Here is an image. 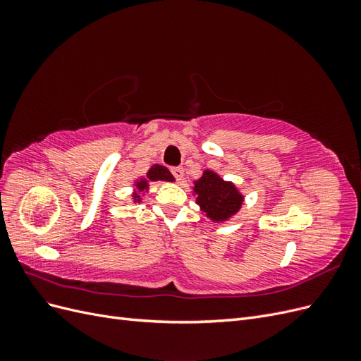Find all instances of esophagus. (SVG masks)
I'll return each instance as SVG.
<instances>
[{
  "label": "esophagus",
  "instance_id": "esophagus-1",
  "mask_svg": "<svg viewBox=\"0 0 361 361\" xmlns=\"http://www.w3.org/2000/svg\"><path fill=\"white\" fill-rule=\"evenodd\" d=\"M171 174H173L174 179H176V180H182V178H183V169L182 167H173L171 169Z\"/></svg>",
  "mask_w": 361,
  "mask_h": 361
}]
</instances>
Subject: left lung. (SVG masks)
Returning <instances> with one entry per match:
<instances>
[{
  "label": "left lung",
  "instance_id": "obj_1",
  "mask_svg": "<svg viewBox=\"0 0 361 361\" xmlns=\"http://www.w3.org/2000/svg\"><path fill=\"white\" fill-rule=\"evenodd\" d=\"M192 191L197 195L195 203L200 206V211L214 223L231 220L244 202V195L236 185L224 180L212 170H204L202 178L194 180Z\"/></svg>",
  "mask_w": 361,
  "mask_h": 361
}]
</instances>
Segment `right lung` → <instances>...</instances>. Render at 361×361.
Returning <instances> with one entry per match:
<instances>
[{"label": "right lung", "mask_w": 361, "mask_h": 361, "mask_svg": "<svg viewBox=\"0 0 361 361\" xmlns=\"http://www.w3.org/2000/svg\"><path fill=\"white\" fill-rule=\"evenodd\" d=\"M157 180H166V182H174L173 174L169 171L167 167L164 166H152L149 171L146 173L145 178H140L134 182V190H133V202L140 203L141 197L149 191V182H157Z\"/></svg>", "instance_id": "add662e5"}]
</instances>
